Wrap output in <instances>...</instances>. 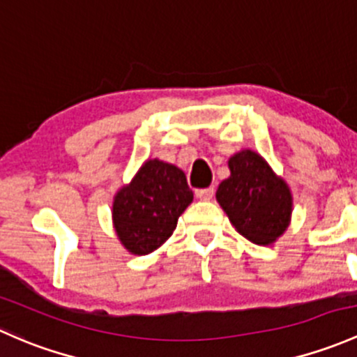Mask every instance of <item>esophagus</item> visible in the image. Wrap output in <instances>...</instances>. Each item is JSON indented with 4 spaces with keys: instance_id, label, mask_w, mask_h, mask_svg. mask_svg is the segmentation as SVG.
<instances>
[{
    "instance_id": "1",
    "label": "esophagus",
    "mask_w": 357,
    "mask_h": 357,
    "mask_svg": "<svg viewBox=\"0 0 357 357\" xmlns=\"http://www.w3.org/2000/svg\"><path fill=\"white\" fill-rule=\"evenodd\" d=\"M215 196V187H206V189H197L196 197L201 201H209Z\"/></svg>"
}]
</instances>
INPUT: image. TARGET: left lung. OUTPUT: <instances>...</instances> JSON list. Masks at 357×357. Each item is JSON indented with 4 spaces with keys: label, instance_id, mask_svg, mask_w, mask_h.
<instances>
[{
    "label": "left lung",
    "instance_id": "obj_1",
    "mask_svg": "<svg viewBox=\"0 0 357 357\" xmlns=\"http://www.w3.org/2000/svg\"><path fill=\"white\" fill-rule=\"evenodd\" d=\"M230 177L220 183L216 201L237 232L255 244H271L289 227L292 196L287 183L255 151L229 160Z\"/></svg>",
    "mask_w": 357,
    "mask_h": 357
}]
</instances>
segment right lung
<instances>
[{
    "instance_id": "right-lung-1",
    "label": "right lung",
    "mask_w": 357,
    "mask_h": 357,
    "mask_svg": "<svg viewBox=\"0 0 357 357\" xmlns=\"http://www.w3.org/2000/svg\"><path fill=\"white\" fill-rule=\"evenodd\" d=\"M192 203L185 174L170 163L149 160L113 201V222L120 242L132 255H149L177 227Z\"/></svg>"
}]
</instances>
